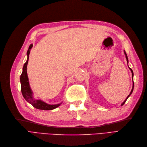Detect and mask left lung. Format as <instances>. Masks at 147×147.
<instances>
[{
    "label": "left lung",
    "instance_id": "1",
    "mask_svg": "<svg viewBox=\"0 0 147 147\" xmlns=\"http://www.w3.org/2000/svg\"><path fill=\"white\" fill-rule=\"evenodd\" d=\"M124 53H125V57H126V59H127V63H128V61H129V60H128V58H127V54H126V53H125V51H124ZM129 69H130V71H131V74H132V79H133V76H134V73H133V71H132V69H131V68H130L129 67ZM134 81H133V87H132V89H131V92H130V94L127 96V97L126 98V99L123 101V102L122 104V105L121 106H123V105L125 103V102H126V100H127V99L129 98V97L131 95V94L132 93V92H133V90H134Z\"/></svg>",
    "mask_w": 147,
    "mask_h": 147
}]
</instances>
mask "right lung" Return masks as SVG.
Segmentation results:
<instances>
[{"label":"right lung","instance_id":"add662e5","mask_svg":"<svg viewBox=\"0 0 147 147\" xmlns=\"http://www.w3.org/2000/svg\"><path fill=\"white\" fill-rule=\"evenodd\" d=\"M33 47V45L31 44L30 45L28 48V50L27 51V60L26 63L24 64L23 67V71L20 76V83H21V91L25 99L29 102L32 106L35 107L38 109L40 110H45V111H48V110H53L54 109H56L60 106L61 104H55V105H50L45 103L41 100H35L33 98V94L31 90L30 87L29 82H28V78L27 76V64L28 62L29 59V55L30 52L31 48Z\"/></svg>","mask_w":147,"mask_h":147}]
</instances>
